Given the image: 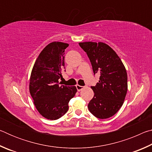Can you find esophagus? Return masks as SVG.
I'll return each instance as SVG.
<instances>
[{
  "instance_id": "obj_1",
  "label": "esophagus",
  "mask_w": 152,
  "mask_h": 152,
  "mask_svg": "<svg viewBox=\"0 0 152 152\" xmlns=\"http://www.w3.org/2000/svg\"><path fill=\"white\" fill-rule=\"evenodd\" d=\"M76 88H77V90H78V91H80L81 90H82V89H83V88H84V86H80V85H78V84H76Z\"/></svg>"
}]
</instances>
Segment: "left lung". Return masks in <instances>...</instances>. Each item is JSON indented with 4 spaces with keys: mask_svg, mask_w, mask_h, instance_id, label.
Returning a JSON list of instances; mask_svg holds the SVG:
<instances>
[{
    "mask_svg": "<svg viewBox=\"0 0 152 152\" xmlns=\"http://www.w3.org/2000/svg\"><path fill=\"white\" fill-rule=\"evenodd\" d=\"M87 53L94 74L99 80L91 86L94 96L88 108L99 119H107L116 114L124 102L127 91V74L125 66L113 49L103 42H81Z\"/></svg>",
    "mask_w": 152,
    "mask_h": 152,
    "instance_id": "8db88e82",
    "label": "left lung"
}]
</instances>
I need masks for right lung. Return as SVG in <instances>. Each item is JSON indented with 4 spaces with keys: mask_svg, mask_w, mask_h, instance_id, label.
<instances>
[{
    "mask_svg": "<svg viewBox=\"0 0 152 152\" xmlns=\"http://www.w3.org/2000/svg\"><path fill=\"white\" fill-rule=\"evenodd\" d=\"M68 43L53 42L41 51L33 67L29 92L36 109L45 119L56 120L68 110V102L75 96L76 86L60 85L64 68V51Z\"/></svg>",
    "mask_w": 152,
    "mask_h": 152,
    "instance_id": "obj_1",
    "label": "right lung"
}]
</instances>
